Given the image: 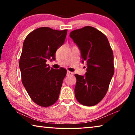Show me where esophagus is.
I'll use <instances>...</instances> for the list:
<instances>
[{"mask_svg": "<svg viewBox=\"0 0 135 135\" xmlns=\"http://www.w3.org/2000/svg\"><path fill=\"white\" fill-rule=\"evenodd\" d=\"M73 74V73L72 72L70 71H67V76H70V75H72Z\"/></svg>", "mask_w": 135, "mask_h": 135, "instance_id": "esophagus-1", "label": "esophagus"}]
</instances>
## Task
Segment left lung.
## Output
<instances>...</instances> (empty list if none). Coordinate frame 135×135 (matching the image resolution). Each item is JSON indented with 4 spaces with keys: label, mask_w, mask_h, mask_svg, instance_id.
Segmentation results:
<instances>
[{
    "label": "left lung",
    "mask_w": 135,
    "mask_h": 135,
    "mask_svg": "<svg viewBox=\"0 0 135 135\" xmlns=\"http://www.w3.org/2000/svg\"><path fill=\"white\" fill-rule=\"evenodd\" d=\"M70 36L80 50L82 62H87L85 76L75 74V97L83 105H95L105 96L114 75L113 50L106 36L93 27L75 30Z\"/></svg>",
    "instance_id": "1"
}]
</instances>
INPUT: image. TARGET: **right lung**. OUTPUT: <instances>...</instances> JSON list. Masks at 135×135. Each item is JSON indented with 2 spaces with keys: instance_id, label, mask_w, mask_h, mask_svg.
Wrapping results in <instances>:
<instances>
[{
  "instance_id": "add662e5",
  "label": "right lung",
  "mask_w": 135,
  "mask_h": 135,
  "mask_svg": "<svg viewBox=\"0 0 135 135\" xmlns=\"http://www.w3.org/2000/svg\"><path fill=\"white\" fill-rule=\"evenodd\" d=\"M67 30L40 27L25 38L19 67L21 80L31 99L38 105L47 107L58 99L67 70H55L46 62L55 59L56 50L62 46Z\"/></svg>"
}]
</instances>
